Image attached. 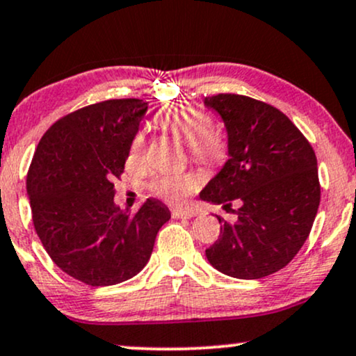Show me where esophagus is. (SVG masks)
Segmentation results:
<instances>
[{
	"label": "esophagus",
	"mask_w": 356,
	"mask_h": 356,
	"mask_svg": "<svg viewBox=\"0 0 356 356\" xmlns=\"http://www.w3.org/2000/svg\"><path fill=\"white\" fill-rule=\"evenodd\" d=\"M171 216L177 218V219H190L193 216H196V211L195 209H181V208H177L171 211Z\"/></svg>",
	"instance_id": "obj_1"
}]
</instances>
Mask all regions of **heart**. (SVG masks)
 Here are the masks:
<instances>
[{"label":"heart","instance_id":"obj_1","mask_svg":"<svg viewBox=\"0 0 356 356\" xmlns=\"http://www.w3.org/2000/svg\"><path fill=\"white\" fill-rule=\"evenodd\" d=\"M156 125L166 134L186 143L193 160L203 165H214L225 158V142L211 127V117L193 104H175L156 115ZM145 137L135 135L129 150V165H140L145 158ZM200 185L193 173H165L152 179L150 190L170 201L183 203Z\"/></svg>","mask_w":356,"mask_h":356}]
</instances>
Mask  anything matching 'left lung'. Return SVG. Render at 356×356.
Returning a JSON list of instances; mask_svg holds the SVG:
<instances>
[{
    "label": "left lung",
    "instance_id": "8db88e82",
    "mask_svg": "<svg viewBox=\"0 0 356 356\" xmlns=\"http://www.w3.org/2000/svg\"><path fill=\"white\" fill-rule=\"evenodd\" d=\"M204 105L225 122L229 160L200 196L225 208L239 203L236 221L218 216L221 234L206 257L229 277H266L284 269L309 238L320 204L317 156L269 104L218 94Z\"/></svg>",
    "mask_w": 356,
    "mask_h": 356
}]
</instances>
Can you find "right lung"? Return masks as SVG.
I'll return each instance as SVG.
<instances>
[{
    "mask_svg": "<svg viewBox=\"0 0 356 356\" xmlns=\"http://www.w3.org/2000/svg\"><path fill=\"white\" fill-rule=\"evenodd\" d=\"M147 108L140 99H112L67 113L42 135L31 161L34 229L54 264L92 287L137 275L171 216L153 198L135 214L113 203V181Z\"/></svg>",
    "mask_w": 356,
    "mask_h": 356,
    "instance_id": "add662e5",
    "label": "right lung"
}]
</instances>
